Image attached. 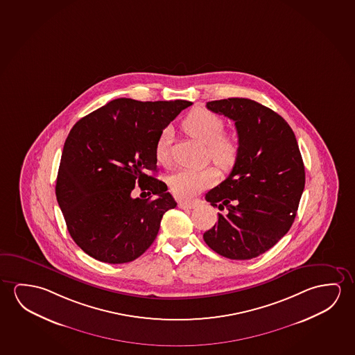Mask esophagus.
<instances>
[{
  "label": "esophagus",
  "mask_w": 355,
  "mask_h": 355,
  "mask_svg": "<svg viewBox=\"0 0 355 355\" xmlns=\"http://www.w3.org/2000/svg\"><path fill=\"white\" fill-rule=\"evenodd\" d=\"M178 207L180 209H194V207H197V202H178Z\"/></svg>",
  "instance_id": "esophagus-1"
}]
</instances>
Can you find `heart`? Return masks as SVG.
<instances>
[{
    "label": "heart",
    "instance_id": "1",
    "mask_svg": "<svg viewBox=\"0 0 355 355\" xmlns=\"http://www.w3.org/2000/svg\"><path fill=\"white\" fill-rule=\"evenodd\" d=\"M182 126L189 137L207 145V156L218 168L223 171L234 168L240 157V141L234 134H225L224 121L218 115L210 110L197 108L188 113ZM155 155L159 164H171L169 130L162 131L158 137ZM218 178V169L211 166L202 169L183 168L169 177L168 186L175 197L191 199L214 186Z\"/></svg>",
    "mask_w": 355,
    "mask_h": 355
}]
</instances>
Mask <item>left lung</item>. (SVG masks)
Masks as SVG:
<instances>
[{
    "instance_id": "8db88e82",
    "label": "left lung",
    "mask_w": 355,
    "mask_h": 355,
    "mask_svg": "<svg viewBox=\"0 0 355 355\" xmlns=\"http://www.w3.org/2000/svg\"><path fill=\"white\" fill-rule=\"evenodd\" d=\"M207 108L235 121L241 153L229 177L205 196L224 214L202 239L220 256L252 259L294 223L305 188L300 150L289 124L258 102L220 99Z\"/></svg>"
}]
</instances>
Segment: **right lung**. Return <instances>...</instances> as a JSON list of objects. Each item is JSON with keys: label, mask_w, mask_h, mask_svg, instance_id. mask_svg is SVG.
Here are the masks:
<instances>
[{"label": "right lung", "mask_w": 355, "mask_h": 355, "mask_svg": "<svg viewBox=\"0 0 355 355\" xmlns=\"http://www.w3.org/2000/svg\"><path fill=\"white\" fill-rule=\"evenodd\" d=\"M191 104L118 98L73 125L55 193L72 240L88 256L121 264L153 245L164 214L177 202L166 183L145 172H157L158 137ZM137 184L150 197L131 198Z\"/></svg>", "instance_id": "obj_1"}]
</instances>
